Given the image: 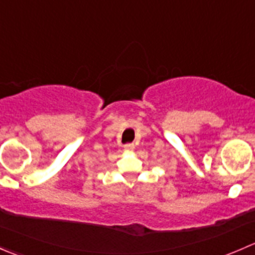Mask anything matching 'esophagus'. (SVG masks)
I'll use <instances>...</instances> for the list:
<instances>
[{
    "mask_svg": "<svg viewBox=\"0 0 255 255\" xmlns=\"http://www.w3.org/2000/svg\"><path fill=\"white\" fill-rule=\"evenodd\" d=\"M123 148H125L126 151H133L134 150L135 146L133 143H128V144H125V146H123Z\"/></svg>",
    "mask_w": 255,
    "mask_h": 255,
    "instance_id": "obj_1",
    "label": "esophagus"
}]
</instances>
